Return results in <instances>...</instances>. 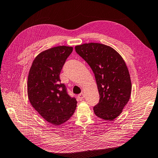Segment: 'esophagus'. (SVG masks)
<instances>
[{
  "label": "esophagus",
  "mask_w": 158,
  "mask_h": 158,
  "mask_svg": "<svg viewBox=\"0 0 158 158\" xmlns=\"http://www.w3.org/2000/svg\"><path fill=\"white\" fill-rule=\"evenodd\" d=\"M84 93H81L78 95V98L80 100V101H81V100H82L84 99Z\"/></svg>",
  "instance_id": "1"
}]
</instances>
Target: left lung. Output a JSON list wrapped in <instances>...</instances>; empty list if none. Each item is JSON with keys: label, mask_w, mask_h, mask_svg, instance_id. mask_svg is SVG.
<instances>
[{"label": "left lung", "mask_w": 158, "mask_h": 158, "mask_svg": "<svg viewBox=\"0 0 158 158\" xmlns=\"http://www.w3.org/2000/svg\"><path fill=\"white\" fill-rule=\"evenodd\" d=\"M75 50L95 75L100 98L94 107V113L104 120H114L122 113L131 94V80L125 62L112 47L102 44L76 45Z\"/></svg>", "instance_id": "8db88e82"}]
</instances>
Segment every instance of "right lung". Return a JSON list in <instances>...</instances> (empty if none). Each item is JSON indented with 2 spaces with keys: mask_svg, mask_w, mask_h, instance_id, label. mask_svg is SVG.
Instances as JSON below:
<instances>
[{
  "mask_svg": "<svg viewBox=\"0 0 158 158\" xmlns=\"http://www.w3.org/2000/svg\"><path fill=\"white\" fill-rule=\"evenodd\" d=\"M73 47L58 46L47 49L33 60L27 78V95L32 107L55 126L72 117L77 102L68 94L59 75Z\"/></svg>",
  "mask_w": 158,
  "mask_h": 158,
  "instance_id": "obj_1",
  "label": "right lung"
}]
</instances>
